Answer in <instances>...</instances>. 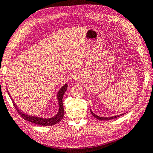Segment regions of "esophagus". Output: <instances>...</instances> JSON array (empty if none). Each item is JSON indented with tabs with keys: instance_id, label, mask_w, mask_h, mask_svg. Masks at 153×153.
Returning a JSON list of instances; mask_svg holds the SVG:
<instances>
[{
	"instance_id": "esophagus-1",
	"label": "esophagus",
	"mask_w": 153,
	"mask_h": 153,
	"mask_svg": "<svg viewBox=\"0 0 153 153\" xmlns=\"http://www.w3.org/2000/svg\"><path fill=\"white\" fill-rule=\"evenodd\" d=\"M73 78H74V79H76V80H77L79 81V78H80V75H79V74L78 72H76L75 74L73 75Z\"/></svg>"
}]
</instances>
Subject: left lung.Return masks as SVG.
Segmentation results:
<instances>
[{
  "instance_id": "8db88e82",
  "label": "left lung",
  "mask_w": 153,
  "mask_h": 153,
  "mask_svg": "<svg viewBox=\"0 0 153 153\" xmlns=\"http://www.w3.org/2000/svg\"><path fill=\"white\" fill-rule=\"evenodd\" d=\"M91 110V114H92V115H93L94 118H96L97 119L100 120H111V119H114V118H118V117H119V116H123V115H124V114H125V113H124V114H119V115L114 116H111V117H100V116H97V115L94 114L93 112V111H92V110Z\"/></svg>"
}]
</instances>
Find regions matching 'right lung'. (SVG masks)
<instances>
[{
	"mask_svg": "<svg viewBox=\"0 0 153 153\" xmlns=\"http://www.w3.org/2000/svg\"><path fill=\"white\" fill-rule=\"evenodd\" d=\"M67 84H66L59 90V93H57V99L59 103V111H58L57 114H56L54 116H53V117L49 118L36 117V116L28 115L24 113L23 111H22L20 109L17 107L16 103H14V101H13V99L11 97V95L10 94H9V93H8V94L11 97L12 101H13L14 107L16 108L17 111H18L19 114H20L24 120L29 121V122L30 123H35V124L42 125V126H52L58 123H59L60 121L62 119V118H63L64 108H63V103H62V97H63V95L65 93V91H67Z\"/></svg>",
	"mask_w": 153,
	"mask_h": 153,
	"instance_id": "right-lung-1",
	"label": "right lung"
}]
</instances>
